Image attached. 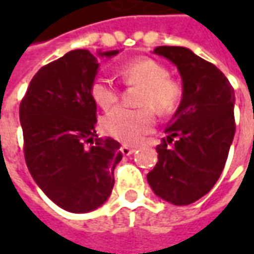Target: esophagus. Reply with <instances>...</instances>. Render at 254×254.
<instances>
[{"label":"esophagus","instance_id":"34e87169","mask_svg":"<svg viewBox=\"0 0 254 254\" xmlns=\"http://www.w3.org/2000/svg\"><path fill=\"white\" fill-rule=\"evenodd\" d=\"M135 150H137L135 147H131V145H126V144L120 147V151H122L123 155H131L132 152H135Z\"/></svg>","mask_w":254,"mask_h":254}]
</instances>
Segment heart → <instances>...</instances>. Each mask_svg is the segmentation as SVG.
<instances>
[{
    "label": "heart",
    "mask_w": 254,
    "mask_h": 254,
    "mask_svg": "<svg viewBox=\"0 0 254 254\" xmlns=\"http://www.w3.org/2000/svg\"><path fill=\"white\" fill-rule=\"evenodd\" d=\"M117 72L124 84L140 86L135 102L141 107L113 109L104 116L103 128L120 141L137 142L154 128V112L165 117L178 110L184 99V84L180 79L170 76L165 64L151 58L127 61ZM90 94L102 109H110L120 99L119 87L104 77L93 80Z\"/></svg>",
    "instance_id": "b5f03b06"
}]
</instances>
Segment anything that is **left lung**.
Returning <instances> with one entry per match:
<instances>
[{
  "label": "left lung",
  "instance_id": "obj_1",
  "mask_svg": "<svg viewBox=\"0 0 254 254\" xmlns=\"http://www.w3.org/2000/svg\"><path fill=\"white\" fill-rule=\"evenodd\" d=\"M154 52L177 64L184 99L147 180L161 199L190 205L213 188L225 168L236 130L235 90L215 64L187 48L157 46Z\"/></svg>",
  "mask_w": 254,
  "mask_h": 254
}]
</instances>
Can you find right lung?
<instances>
[{"mask_svg":"<svg viewBox=\"0 0 254 254\" xmlns=\"http://www.w3.org/2000/svg\"><path fill=\"white\" fill-rule=\"evenodd\" d=\"M97 67L89 51H70L36 72L19 104L26 167L49 199L73 213L107 200L123 158L119 141L96 132Z\"/></svg>","mask_w":254,"mask_h":254,"instance_id":"right-lung-1","label":"right lung"}]
</instances>
